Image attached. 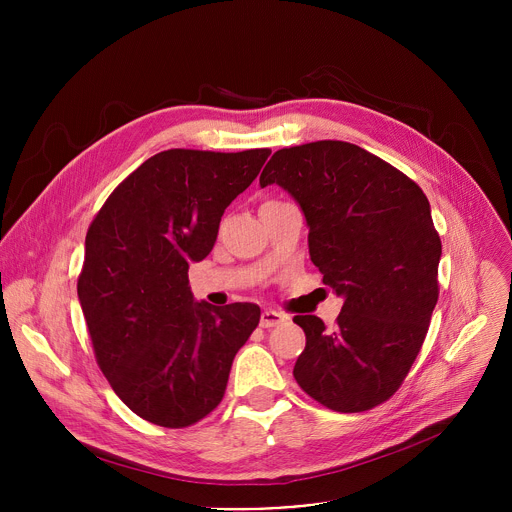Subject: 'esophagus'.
<instances>
[{
    "instance_id": "esophagus-1",
    "label": "esophagus",
    "mask_w": 512,
    "mask_h": 512,
    "mask_svg": "<svg viewBox=\"0 0 512 512\" xmlns=\"http://www.w3.org/2000/svg\"><path fill=\"white\" fill-rule=\"evenodd\" d=\"M285 320H287V316L281 314V312H275V310H265V312L261 314V326H263V328L279 326V324H283Z\"/></svg>"
}]
</instances>
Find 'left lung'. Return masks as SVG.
Wrapping results in <instances>:
<instances>
[{
	"label": "left lung",
	"instance_id": "8db88e82",
	"mask_svg": "<svg viewBox=\"0 0 512 512\" xmlns=\"http://www.w3.org/2000/svg\"><path fill=\"white\" fill-rule=\"evenodd\" d=\"M261 188L300 204L324 283L344 298L336 326L296 316L306 332L294 377L340 413L387 401L407 377L437 304L442 241L429 200L403 172L346 141H314L271 156Z\"/></svg>",
	"mask_w": 512,
	"mask_h": 512
}]
</instances>
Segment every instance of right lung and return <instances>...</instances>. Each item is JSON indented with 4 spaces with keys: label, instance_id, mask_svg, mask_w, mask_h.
<instances>
[{
    "label": "right lung",
    "instance_id": "1",
    "mask_svg": "<svg viewBox=\"0 0 512 512\" xmlns=\"http://www.w3.org/2000/svg\"><path fill=\"white\" fill-rule=\"evenodd\" d=\"M269 154L160 152L113 190L89 227L79 302L103 375L145 421L178 429L206 417L259 324L255 304L196 302L188 267L212 251L225 208Z\"/></svg>",
    "mask_w": 512,
    "mask_h": 512
}]
</instances>
